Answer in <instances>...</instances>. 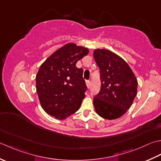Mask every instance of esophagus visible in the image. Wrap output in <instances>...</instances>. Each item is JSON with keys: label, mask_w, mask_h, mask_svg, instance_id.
<instances>
[{"label": "esophagus", "mask_w": 161, "mask_h": 161, "mask_svg": "<svg viewBox=\"0 0 161 161\" xmlns=\"http://www.w3.org/2000/svg\"><path fill=\"white\" fill-rule=\"evenodd\" d=\"M85 83H86V85H87V88H90V85H91L90 80H86V82H85Z\"/></svg>", "instance_id": "1"}]
</instances>
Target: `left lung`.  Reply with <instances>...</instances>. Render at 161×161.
<instances>
[{
    "mask_svg": "<svg viewBox=\"0 0 161 161\" xmlns=\"http://www.w3.org/2000/svg\"><path fill=\"white\" fill-rule=\"evenodd\" d=\"M94 58L100 70L101 89L94 97L96 113L115 119L126 113L137 94V80L125 60L107 49H95Z\"/></svg>",
    "mask_w": 161,
    "mask_h": 161,
    "instance_id": "left-lung-1",
    "label": "left lung"
}]
</instances>
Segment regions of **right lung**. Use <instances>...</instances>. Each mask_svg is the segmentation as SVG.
Masks as SVG:
<instances>
[{
	"mask_svg": "<svg viewBox=\"0 0 161 161\" xmlns=\"http://www.w3.org/2000/svg\"><path fill=\"white\" fill-rule=\"evenodd\" d=\"M88 53L87 48L69 43L42 63L36 76V89L46 113L62 120L79 109L87 87L83 69L76 64Z\"/></svg>",
	"mask_w": 161,
	"mask_h": 161,
	"instance_id": "add662e5",
	"label": "right lung"
}]
</instances>
